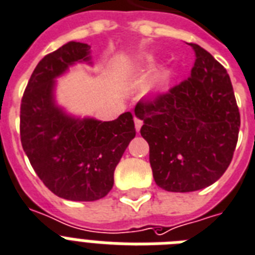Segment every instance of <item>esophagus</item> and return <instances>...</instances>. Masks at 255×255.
<instances>
[{
  "mask_svg": "<svg viewBox=\"0 0 255 255\" xmlns=\"http://www.w3.org/2000/svg\"><path fill=\"white\" fill-rule=\"evenodd\" d=\"M134 124H135V130L139 133L140 128H142V125H143V122L140 121L139 118H134Z\"/></svg>",
  "mask_w": 255,
  "mask_h": 255,
  "instance_id": "esophagus-1",
  "label": "esophagus"
}]
</instances>
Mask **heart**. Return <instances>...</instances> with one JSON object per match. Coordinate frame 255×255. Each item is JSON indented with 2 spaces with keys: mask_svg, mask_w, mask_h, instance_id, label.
<instances>
[{
  "mask_svg": "<svg viewBox=\"0 0 255 255\" xmlns=\"http://www.w3.org/2000/svg\"><path fill=\"white\" fill-rule=\"evenodd\" d=\"M170 79V71H162V72L155 73V75L152 76L151 81H150L148 92L151 93V95H160V93H164L167 91V88H168Z\"/></svg>",
  "mask_w": 255,
  "mask_h": 255,
  "instance_id": "obj_1",
  "label": "heart"
}]
</instances>
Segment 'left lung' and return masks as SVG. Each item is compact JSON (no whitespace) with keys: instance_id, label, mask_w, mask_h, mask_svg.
I'll return each mask as SVG.
<instances>
[{"instance_id":"obj_1","label":"left lung","mask_w":255,"mask_h":255,"mask_svg":"<svg viewBox=\"0 0 255 255\" xmlns=\"http://www.w3.org/2000/svg\"><path fill=\"white\" fill-rule=\"evenodd\" d=\"M189 46L196 55L191 76L134 109L143 121L154 180L168 192H192L219 180L241 124L227 70L203 47Z\"/></svg>"}]
</instances>
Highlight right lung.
I'll use <instances>...</instances> for the list:
<instances>
[{
	"label": "right lung",
	"instance_id": "obj_1",
	"mask_svg": "<svg viewBox=\"0 0 255 255\" xmlns=\"http://www.w3.org/2000/svg\"><path fill=\"white\" fill-rule=\"evenodd\" d=\"M91 46L68 42L35 67L21 104V142L32 168L51 192L95 201L113 188L115 170L135 137L133 116L115 121L75 117L55 101V83L75 63L91 64Z\"/></svg>",
	"mask_w": 255,
	"mask_h": 255
}]
</instances>
